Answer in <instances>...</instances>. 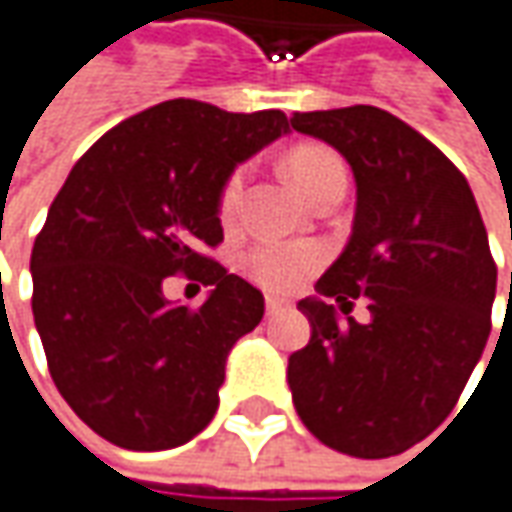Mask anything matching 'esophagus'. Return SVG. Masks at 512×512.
<instances>
[{
	"mask_svg": "<svg viewBox=\"0 0 512 512\" xmlns=\"http://www.w3.org/2000/svg\"><path fill=\"white\" fill-rule=\"evenodd\" d=\"M285 305H288V299H282V296H265V311H268V314L282 311Z\"/></svg>",
	"mask_w": 512,
	"mask_h": 512,
	"instance_id": "1",
	"label": "esophagus"
}]
</instances>
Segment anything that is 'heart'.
Listing matches in <instances>:
<instances>
[{
  "instance_id": "b5f03b06",
  "label": "heart",
  "mask_w": 512,
  "mask_h": 512,
  "mask_svg": "<svg viewBox=\"0 0 512 512\" xmlns=\"http://www.w3.org/2000/svg\"><path fill=\"white\" fill-rule=\"evenodd\" d=\"M285 167L296 181V187L305 192L311 201L320 195L325 187L345 181L343 158L322 143H299L288 152ZM244 181H247V169H236L218 195V218L224 224L236 221L242 210ZM322 262V250L314 244H291V242H262L247 250L244 256V270L250 273V279H256L262 288L285 294L294 291L305 282V276H311V270H317Z\"/></svg>"
}]
</instances>
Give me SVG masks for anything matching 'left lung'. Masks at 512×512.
Wrapping results in <instances>:
<instances>
[{
	"label": "left lung",
	"instance_id": "1",
	"mask_svg": "<svg viewBox=\"0 0 512 512\" xmlns=\"http://www.w3.org/2000/svg\"><path fill=\"white\" fill-rule=\"evenodd\" d=\"M291 126L340 149L357 181L351 242L317 282L322 299L299 302L311 340L288 360L294 406L325 447L389 458L447 421L487 345V230L461 169L392 112H296ZM360 295L366 326L347 317Z\"/></svg>",
	"mask_w": 512,
	"mask_h": 512
}]
</instances>
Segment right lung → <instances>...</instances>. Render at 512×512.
I'll return each mask as SVG.
<instances>
[{
  "instance_id": "add662e5",
  "label": "right lung",
  "mask_w": 512,
  "mask_h": 512,
  "mask_svg": "<svg viewBox=\"0 0 512 512\" xmlns=\"http://www.w3.org/2000/svg\"><path fill=\"white\" fill-rule=\"evenodd\" d=\"M279 109L167 100L109 129L68 172L31 250L34 322L77 418L123 449L187 444L218 409L224 360L265 299L210 256L233 167L285 135ZM181 272L214 288L169 306Z\"/></svg>"
}]
</instances>
